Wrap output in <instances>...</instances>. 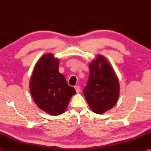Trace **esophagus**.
Instances as JSON below:
<instances>
[{
  "mask_svg": "<svg viewBox=\"0 0 151 151\" xmlns=\"http://www.w3.org/2000/svg\"><path fill=\"white\" fill-rule=\"evenodd\" d=\"M75 89L76 93H79L80 91H81V88H80L79 86H75Z\"/></svg>",
  "mask_w": 151,
  "mask_h": 151,
  "instance_id": "34e87169",
  "label": "esophagus"
}]
</instances>
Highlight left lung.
I'll return each mask as SVG.
<instances>
[{
	"label": "left lung",
	"instance_id": "obj_1",
	"mask_svg": "<svg viewBox=\"0 0 151 151\" xmlns=\"http://www.w3.org/2000/svg\"><path fill=\"white\" fill-rule=\"evenodd\" d=\"M83 92L89 107L96 114H103L116 104L119 84L111 65L102 56H97L89 65V76Z\"/></svg>",
	"mask_w": 151,
	"mask_h": 151
}]
</instances>
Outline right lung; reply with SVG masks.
<instances>
[{"instance_id": "obj_1", "label": "right lung", "mask_w": 151, "mask_h": 151, "mask_svg": "<svg viewBox=\"0 0 151 151\" xmlns=\"http://www.w3.org/2000/svg\"><path fill=\"white\" fill-rule=\"evenodd\" d=\"M58 69V60L54 58L52 54L42 56L34 67L29 85L37 106L52 115L63 114L76 93Z\"/></svg>"}]
</instances>
